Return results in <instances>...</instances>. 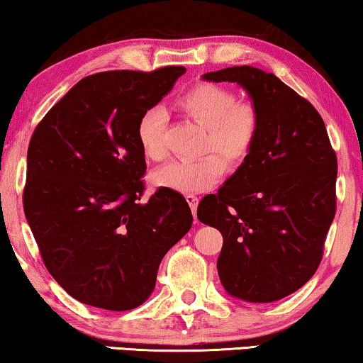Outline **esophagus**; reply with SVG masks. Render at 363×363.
Segmentation results:
<instances>
[{
    "instance_id": "obj_1",
    "label": "esophagus",
    "mask_w": 363,
    "mask_h": 363,
    "mask_svg": "<svg viewBox=\"0 0 363 363\" xmlns=\"http://www.w3.org/2000/svg\"><path fill=\"white\" fill-rule=\"evenodd\" d=\"M186 200L189 202V205H191L192 208V213L194 216H196V212H197V205H199V197L194 196V194H187L186 196Z\"/></svg>"
}]
</instances>
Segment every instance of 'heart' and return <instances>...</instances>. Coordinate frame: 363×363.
<instances>
[{
	"label": "heart",
	"instance_id": "obj_1",
	"mask_svg": "<svg viewBox=\"0 0 363 363\" xmlns=\"http://www.w3.org/2000/svg\"><path fill=\"white\" fill-rule=\"evenodd\" d=\"M177 107L205 127L202 153L208 155L197 160L171 161L160 167L153 174L156 186L184 194L200 192L223 176V160L226 164L238 166L256 148L262 128L261 111L251 99H236L230 88L199 83L177 99ZM164 125L166 113L161 107H150L138 118V143L145 156L153 161L167 156Z\"/></svg>",
	"mask_w": 363,
	"mask_h": 363
}]
</instances>
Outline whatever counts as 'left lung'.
Here are the masks:
<instances>
[{
  "label": "left lung",
  "instance_id": "8db88e82",
  "mask_svg": "<svg viewBox=\"0 0 363 363\" xmlns=\"http://www.w3.org/2000/svg\"><path fill=\"white\" fill-rule=\"evenodd\" d=\"M203 79L241 84L262 128L245 163L200 200L197 216L223 236L216 269L225 290L254 303L280 300L320 267L336 215V151L320 112L274 73L233 67Z\"/></svg>",
  "mask_w": 363,
  "mask_h": 363
}]
</instances>
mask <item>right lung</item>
I'll return each mask as SVG.
<instances>
[{"label": "right lung", "mask_w": 363, "mask_h": 363, "mask_svg": "<svg viewBox=\"0 0 363 363\" xmlns=\"http://www.w3.org/2000/svg\"><path fill=\"white\" fill-rule=\"evenodd\" d=\"M184 67L86 77L32 133L24 213L48 272L86 305L127 311L155 289L164 254L191 230L184 196L160 187L147 202L142 113Z\"/></svg>", "instance_id": "add662e5"}]
</instances>
